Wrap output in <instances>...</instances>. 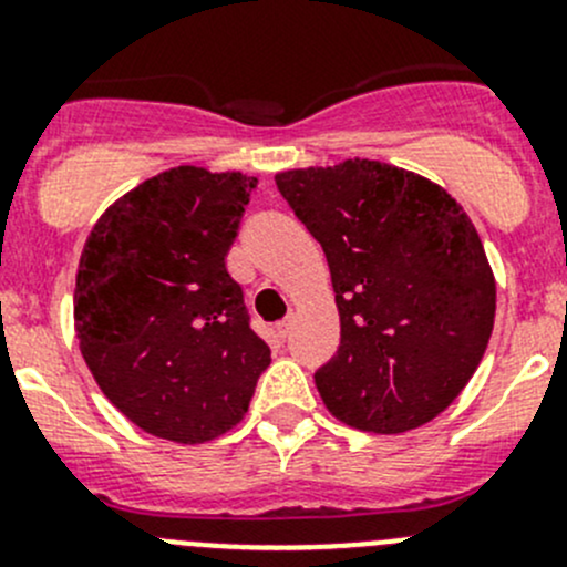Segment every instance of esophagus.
I'll return each instance as SVG.
<instances>
[{"label":"esophagus","instance_id":"34e87169","mask_svg":"<svg viewBox=\"0 0 567 567\" xmlns=\"http://www.w3.org/2000/svg\"><path fill=\"white\" fill-rule=\"evenodd\" d=\"M290 329H293V318H285V320H279L277 323V337H288L290 334Z\"/></svg>","mask_w":567,"mask_h":567}]
</instances>
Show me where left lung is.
I'll return each instance as SVG.
<instances>
[{
  "instance_id": "1",
  "label": "left lung",
  "mask_w": 567,
  "mask_h": 567,
  "mask_svg": "<svg viewBox=\"0 0 567 567\" xmlns=\"http://www.w3.org/2000/svg\"><path fill=\"white\" fill-rule=\"evenodd\" d=\"M277 188L334 285L340 348L316 370L326 409L373 433L431 422L494 329L496 282L472 219L436 183L368 158L279 173Z\"/></svg>"
}]
</instances>
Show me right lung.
<instances>
[{
  "label": "right lung",
  "mask_w": 567,
  "mask_h": 567,
  "mask_svg": "<svg viewBox=\"0 0 567 567\" xmlns=\"http://www.w3.org/2000/svg\"><path fill=\"white\" fill-rule=\"evenodd\" d=\"M255 186L175 167L117 199L84 244L73 293L82 357L101 392L158 439L230 431L271 364L225 266Z\"/></svg>",
  "instance_id": "right-lung-1"
}]
</instances>
